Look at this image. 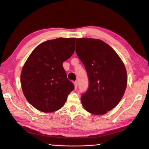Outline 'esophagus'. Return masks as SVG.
Returning a JSON list of instances; mask_svg holds the SVG:
<instances>
[{"instance_id":"1","label":"esophagus","mask_w":149,"mask_h":149,"mask_svg":"<svg viewBox=\"0 0 149 149\" xmlns=\"http://www.w3.org/2000/svg\"><path fill=\"white\" fill-rule=\"evenodd\" d=\"M74 89H77V87H78V83H77V82H74Z\"/></svg>"}]
</instances>
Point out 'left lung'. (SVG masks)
<instances>
[{"label": "left lung", "instance_id": "8db88e82", "mask_svg": "<svg viewBox=\"0 0 149 149\" xmlns=\"http://www.w3.org/2000/svg\"><path fill=\"white\" fill-rule=\"evenodd\" d=\"M76 53L84 64L89 80L81 97L84 109L104 115L118 104L127 84V71L116 51L100 40L77 39Z\"/></svg>", "mask_w": 149, "mask_h": 149}]
</instances>
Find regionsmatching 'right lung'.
I'll return each mask as SVG.
<instances>
[{
	"mask_svg": "<svg viewBox=\"0 0 149 149\" xmlns=\"http://www.w3.org/2000/svg\"><path fill=\"white\" fill-rule=\"evenodd\" d=\"M75 41L76 38H62L45 41L25 62L21 75L22 89L28 102L38 110H58L74 89L63 63L73 54Z\"/></svg>",
	"mask_w": 149,
	"mask_h": 149,
	"instance_id": "1",
	"label": "right lung"
}]
</instances>
